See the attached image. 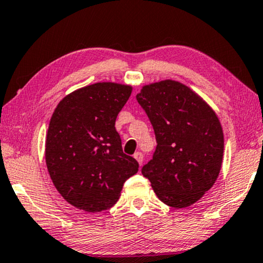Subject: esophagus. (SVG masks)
Segmentation results:
<instances>
[{"label":"esophagus","mask_w":263,"mask_h":263,"mask_svg":"<svg viewBox=\"0 0 263 263\" xmlns=\"http://www.w3.org/2000/svg\"><path fill=\"white\" fill-rule=\"evenodd\" d=\"M134 158L136 159V161H138V163L140 165L142 164V161H144V155H142L141 152H135L134 153Z\"/></svg>","instance_id":"34e87169"}]
</instances>
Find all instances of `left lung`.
<instances>
[{
	"mask_svg": "<svg viewBox=\"0 0 263 263\" xmlns=\"http://www.w3.org/2000/svg\"><path fill=\"white\" fill-rule=\"evenodd\" d=\"M136 100L147 114L157 141L142 175L166 205H192L219 177L223 157L219 118L198 94L173 80L144 86Z\"/></svg>",
	"mask_w": 263,
	"mask_h": 263,
	"instance_id": "obj_1",
	"label": "left lung"
}]
</instances>
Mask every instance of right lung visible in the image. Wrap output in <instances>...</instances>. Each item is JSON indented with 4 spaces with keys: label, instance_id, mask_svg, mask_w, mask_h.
Returning <instances> with one entry per match:
<instances>
[{
    "label": "right lung",
    "instance_id": "1",
    "mask_svg": "<svg viewBox=\"0 0 263 263\" xmlns=\"http://www.w3.org/2000/svg\"><path fill=\"white\" fill-rule=\"evenodd\" d=\"M132 86L99 82L66 95L53 112L46 164L63 198L88 213L114 206L139 163L122 149L115 123Z\"/></svg>",
    "mask_w": 263,
    "mask_h": 263
}]
</instances>
